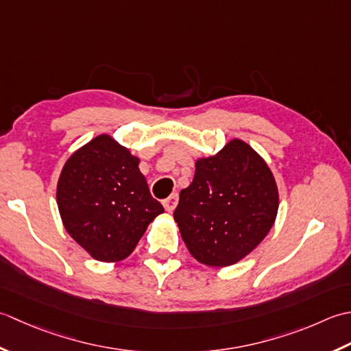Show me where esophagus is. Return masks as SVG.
<instances>
[{
    "mask_svg": "<svg viewBox=\"0 0 351 351\" xmlns=\"http://www.w3.org/2000/svg\"><path fill=\"white\" fill-rule=\"evenodd\" d=\"M162 204H163V207H165V210L171 213V212L176 209L177 204H178V195L177 194H171L168 198L163 199Z\"/></svg>",
    "mask_w": 351,
    "mask_h": 351,
    "instance_id": "34e87169",
    "label": "esophagus"
}]
</instances>
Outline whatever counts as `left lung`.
I'll use <instances>...</instances> for the list:
<instances>
[{"instance_id":"1","label":"left lung","mask_w":351,"mask_h":351,"mask_svg":"<svg viewBox=\"0 0 351 351\" xmlns=\"http://www.w3.org/2000/svg\"><path fill=\"white\" fill-rule=\"evenodd\" d=\"M277 210L278 189L268 163L233 138L215 156L195 160L194 180L180 191L174 219L194 259L224 268L265 239Z\"/></svg>"}]
</instances>
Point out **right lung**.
I'll use <instances>...</instances> for the list:
<instances>
[{
  "mask_svg": "<svg viewBox=\"0 0 351 351\" xmlns=\"http://www.w3.org/2000/svg\"><path fill=\"white\" fill-rule=\"evenodd\" d=\"M139 162L103 133L75 149L62 168L56 191L62 223L95 261H124L148 224L163 213L149 194Z\"/></svg>",
  "mask_w": 351,
  "mask_h": 351,
  "instance_id": "1",
  "label": "right lung"
}]
</instances>
